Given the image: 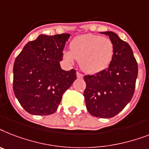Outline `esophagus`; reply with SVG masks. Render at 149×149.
Instances as JSON below:
<instances>
[{"label": "esophagus", "mask_w": 149, "mask_h": 149, "mask_svg": "<svg viewBox=\"0 0 149 149\" xmlns=\"http://www.w3.org/2000/svg\"><path fill=\"white\" fill-rule=\"evenodd\" d=\"M83 77H84V76H83V74H82L79 73V72H77V78H79V79H82V78H83Z\"/></svg>", "instance_id": "1"}]
</instances>
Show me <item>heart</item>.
Masks as SVG:
<instances>
[{
  "instance_id": "b5f03b06",
  "label": "heart",
  "mask_w": 149,
  "mask_h": 149,
  "mask_svg": "<svg viewBox=\"0 0 149 149\" xmlns=\"http://www.w3.org/2000/svg\"><path fill=\"white\" fill-rule=\"evenodd\" d=\"M71 51L63 52L68 62L79 61L81 68L86 73L96 74L109 66L114 55V45L108 38L92 34L75 37L70 45Z\"/></svg>"
}]
</instances>
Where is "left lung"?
I'll return each instance as SVG.
<instances>
[{
	"label": "left lung",
	"instance_id": "8db88e82",
	"mask_svg": "<svg viewBox=\"0 0 149 149\" xmlns=\"http://www.w3.org/2000/svg\"><path fill=\"white\" fill-rule=\"evenodd\" d=\"M108 35L114 45V55L106 70L85 75L84 91L87 110L92 116L109 118L118 115L130 102L135 92L138 64L130 45L112 31Z\"/></svg>",
	"mask_w": 149,
	"mask_h": 149
}]
</instances>
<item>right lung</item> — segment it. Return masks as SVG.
Wrapping results in <instances>:
<instances>
[{"label":"right lung","mask_w":149,"mask_h":149,"mask_svg":"<svg viewBox=\"0 0 149 149\" xmlns=\"http://www.w3.org/2000/svg\"><path fill=\"white\" fill-rule=\"evenodd\" d=\"M71 34H41L29 41L14 64L13 89L24 109L49 115L58 109L63 94L77 78L76 71L61 68L63 50Z\"/></svg>","instance_id":"1"}]
</instances>
